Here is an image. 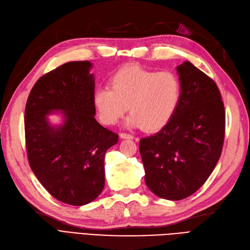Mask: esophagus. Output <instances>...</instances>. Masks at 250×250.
<instances>
[{
    "label": "esophagus",
    "instance_id": "esophagus-1",
    "mask_svg": "<svg viewBox=\"0 0 250 250\" xmlns=\"http://www.w3.org/2000/svg\"><path fill=\"white\" fill-rule=\"evenodd\" d=\"M120 138L122 139H134V136L131 134H126V133H120Z\"/></svg>",
    "mask_w": 250,
    "mask_h": 250
}]
</instances>
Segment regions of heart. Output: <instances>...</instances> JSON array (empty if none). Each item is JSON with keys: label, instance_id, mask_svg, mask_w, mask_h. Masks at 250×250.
<instances>
[{"label": "heart", "instance_id": "heart-1", "mask_svg": "<svg viewBox=\"0 0 250 250\" xmlns=\"http://www.w3.org/2000/svg\"><path fill=\"white\" fill-rule=\"evenodd\" d=\"M181 95V81L173 72L127 66L115 72L110 87L94 91L93 104L104 125L117 124L128 109L131 114L125 122L126 126L155 132L170 122Z\"/></svg>", "mask_w": 250, "mask_h": 250}]
</instances>
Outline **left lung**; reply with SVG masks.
Here are the masks:
<instances>
[{
	"label": "left lung",
	"mask_w": 250,
	"mask_h": 250,
	"mask_svg": "<svg viewBox=\"0 0 250 250\" xmlns=\"http://www.w3.org/2000/svg\"><path fill=\"white\" fill-rule=\"evenodd\" d=\"M182 95L175 114L139 150L146 186L161 198L184 199L213 172L221 155L225 111L213 80L189 61L176 67Z\"/></svg>",
	"instance_id": "obj_1"
}]
</instances>
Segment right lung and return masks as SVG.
<instances>
[{
  "label": "right lung",
  "instance_id": "1",
  "mask_svg": "<svg viewBox=\"0 0 250 250\" xmlns=\"http://www.w3.org/2000/svg\"><path fill=\"white\" fill-rule=\"evenodd\" d=\"M89 61H72L47 72L32 88L25 110L29 164L40 184L64 204L84 206L104 186L106 151L118 135L101 125L93 104ZM60 113L62 124L48 116Z\"/></svg>",
  "mask_w": 250,
  "mask_h": 250
}]
</instances>
